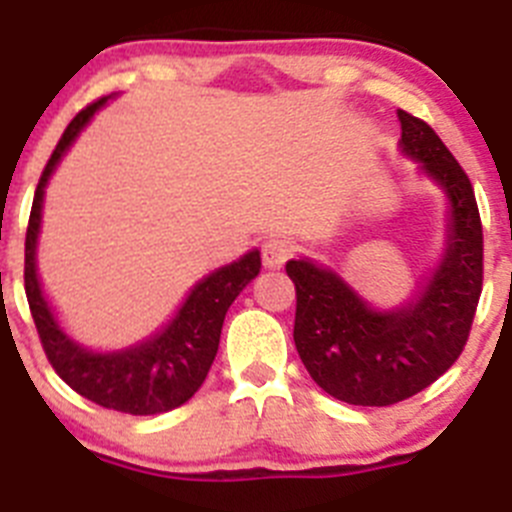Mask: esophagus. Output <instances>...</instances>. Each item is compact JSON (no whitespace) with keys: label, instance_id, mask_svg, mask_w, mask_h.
<instances>
[{"label":"esophagus","instance_id":"obj_1","mask_svg":"<svg viewBox=\"0 0 512 512\" xmlns=\"http://www.w3.org/2000/svg\"><path fill=\"white\" fill-rule=\"evenodd\" d=\"M290 255H293V245H290L288 239L273 237V239H267L265 245H262V265H265L267 270L283 267Z\"/></svg>","mask_w":512,"mask_h":512}]
</instances>
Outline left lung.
<instances>
[{"label": "left lung", "mask_w": 512, "mask_h": 512, "mask_svg": "<svg viewBox=\"0 0 512 512\" xmlns=\"http://www.w3.org/2000/svg\"><path fill=\"white\" fill-rule=\"evenodd\" d=\"M400 153L446 199L436 265L413 296L380 308L311 257L285 262L296 283L293 342L321 390L349 405H393L449 370L467 344L482 293V224L472 183L423 119L398 109Z\"/></svg>", "instance_id": "1"}]
</instances>
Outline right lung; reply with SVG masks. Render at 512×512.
Masks as SVG:
<instances>
[{
	"label": "right lung",
	"instance_id": "1",
	"mask_svg": "<svg viewBox=\"0 0 512 512\" xmlns=\"http://www.w3.org/2000/svg\"><path fill=\"white\" fill-rule=\"evenodd\" d=\"M112 96H104L73 117L40 176L25 237V293L45 354L66 385H71L91 403L112 411L155 416L191 400L193 393L204 385L219 349L224 316L234 298L257 278L262 262L260 250L252 247L239 260L216 267L214 273L204 275L188 290V296L170 316L168 324L130 347L104 349V352L89 349L63 329L38 275L45 188L86 124L101 107H107Z\"/></svg>",
	"mask_w": 512,
	"mask_h": 512
}]
</instances>
